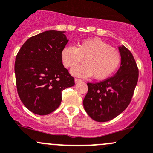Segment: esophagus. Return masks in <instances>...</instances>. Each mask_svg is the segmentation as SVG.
<instances>
[{
  "instance_id": "1",
  "label": "esophagus",
  "mask_w": 153,
  "mask_h": 153,
  "mask_svg": "<svg viewBox=\"0 0 153 153\" xmlns=\"http://www.w3.org/2000/svg\"><path fill=\"white\" fill-rule=\"evenodd\" d=\"M74 81H75V83H79V82H82V79H77V78H76L75 79H74Z\"/></svg>"
}]
</instances>
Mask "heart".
<instances>
[{
	"mask_svg": "<svg viewBox=\"0 0 153 153\" xmlns=\"http://www.w3.org/2000/svg\"><path fill=\"white\" fill-rule=\"evenodd\" d=\"M62 63L68 68H73L83 61L85 64L75 67L71 74L78 77L86 78L93 75L94 79L109 77L121 64V54L117 49L99 38L82 40L76 47L66 46L61 53Z\"/></svg>",
	"mask_w": 153,
	"mask_h": 153,
	"instance_id": "obj_1",
	"label": "heart"
}]
</instances>
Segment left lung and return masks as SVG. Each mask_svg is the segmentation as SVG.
Segmentation results:
<instances>
[{"instance_id":"obj_1","label":"left lung","mask_w":153,"mask_h":153,"mask_svg":"<svg viewBox=\"0 0 153 153\" xmlns=\"http://www.w3.org/2000/svg\"><path fill=\"white\" fill-rule=\"evenodd\" d=\"M121 65L113 76L97 83H88L83 100L85 112L94 121H110L123 113L131 102L138 80V68L131 52L119 46Z\"/></svg>"}]
</instances>
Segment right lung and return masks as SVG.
Segmentation results:
<instances>
[{"mask_svg": "<svg viewBox=\"0 0 153 153\" xmlns=\"http://www.w3.org/2000/svg\"><path fill=\"white\" fill-rule=\"evenodd\" d=\"M65 33L50 30L30 37L16 58L19 96L35 114L44 116L56 110L62 102V91L75 84L61 57L68 42Z\"/></svg>", "mask_w": 153, "mask_h": 153, "instance_id": "add662e5", "label": "right lung"}]
</instances>
